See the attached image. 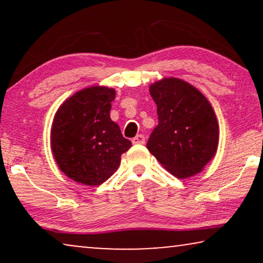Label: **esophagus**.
Listing matches in <instances>:
<instances>
[{
    "mask_svg": "<svg viewBox=\"0 0 263 263\" xmlns=\"http://www.w3.org/2000/svg\"><path fill=\"white\" fill-rule=\"evenodd\" d=\"M133 143H134V145H143V143H145V136L141 134L136 135L135 138L133 139Z\"/></svg>",
    "mask_w": 263,
    "mask_h": 263,
    "instance_id": "esophagus-1",
    "label": "esophagus"
}]
</instances>
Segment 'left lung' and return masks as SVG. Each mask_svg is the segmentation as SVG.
I'll return each mask as SVG.
<instances>
[{
	"label": "left lung",
	"mask_w": 263,
	"mask_h": 263,
	"mask_svg": "<svg viewBox=\"0 0 263 263\" xmlns=\"http://www.w3.org/2000/svg\"><path fill=\"white\" fill-rule=\"evenodd\" d=\"M149 93L159 122L147 148L175 177L197 175L213 159L219 145V124L211 103L196 87L177 78L154 82Z\"/></svg>",
	"instance_id": "8db88e82"
}]
</instances>
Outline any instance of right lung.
Here are the masks:
<instances>
[{
	"label": "right lung",
	"instance_id": "add662e5",
	"mask_svg": "<svg viewBox=\"0 0 263 263\" xmlns=\"http://www.w3.org/2000/svg\"><path fill=\"white\" fill-rule=\"evenodd\" d=\"M114 88L91 86L64 100L53 116L50 145L60 170L85 185H99L132 147L110 118Z\"/></svg>",
	"mask_w": 263,
	"mask_h": 263
}]
</instances>
